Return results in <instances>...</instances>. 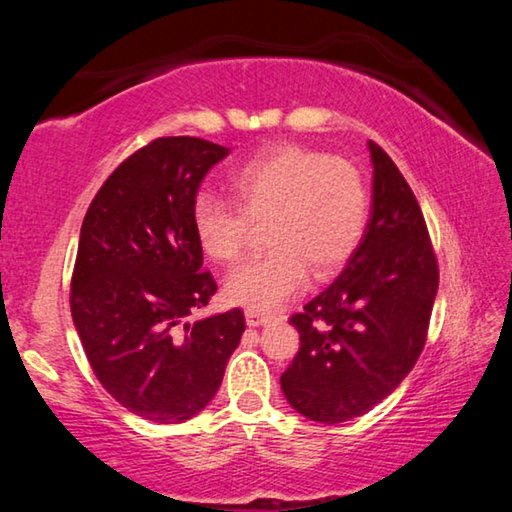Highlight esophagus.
<instances>
[{"label":"esophagus","instance_id":"esophagus-1","mask_svg":"<svg viewBox=\"0 0 512 512\" xmlns=\"http://www.w3.org/2000/svg\"><path fill=\"white\" fill-rule=\"evenodd\" d=\"M271 316L262 314V311H255V309H246V325L248 327H259V325H266Z\"/></svg>","mask_w":512,"mask_h":512}]
</instances>
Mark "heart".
<instances>
[{"mask_svg": "<svg viewBox=\"0 0 512 512\" xmlns=\"http://www.w3.org/2000/svg\"><path fill=\"white\" fill-rule=\"evenodd\" d=\"M237 207L198 196L192 225L214 262L244 253L250 223H266L264 257L248 259L225 277L232 305L273 311L305 291L309 268L318 277L339 271L357 250L368 221V189L350 162L302 146H273L230 176Z\"/></svg>", "mask_w": 512, "mask_h": 512, "instance_id": "heart-1", "label": "heart"}]
</instances>
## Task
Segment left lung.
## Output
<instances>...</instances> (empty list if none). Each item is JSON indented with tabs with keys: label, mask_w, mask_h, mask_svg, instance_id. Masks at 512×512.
Returning a JSON list of instances; mask_svg holds the SVG:
<instances>
[{
	"label": "left lung",
	"mask_w": 512,
	"mask_h": 512,
	"mask_svg": "<svg viewBox=\"0 0 512 512\" xmlns=\"http://www.w3.org/2000/svg\"><path fill=\"white\" fill-rule=\"evenodd\" d=\"M370 219L341 275L291 325L300 350L280 377L300 415L336 424L391 395L427 341L438 264L418 201L395 162L368 142Z\"/></svg>",
	"instance_id": "left-lung-1"
}]
</instances>
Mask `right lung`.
Returning a JSON list of instances; mask_svg holds the SVG:
<instances>
[{"label": "right lung", "mask_w": 512, "mask_h": 512, "mask_svg": "<svg viewBox=\"0 0 512 512\" xmlns=\"http://www.w3.org/2000/svg\"><path fill=\"white\" fill-rule=\"evenodd\" d=\"M230 149L160 137L110 173L88 207L72 275V318L94 375L140 418L178 424L219 391L244 311L189 320L216 293L192 210Z\"/></svg>", "instance_id": "1"}]
</instances>
